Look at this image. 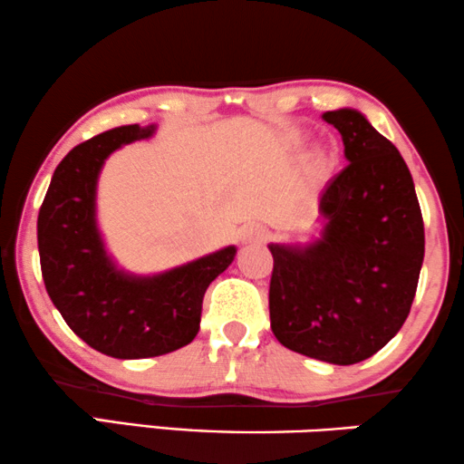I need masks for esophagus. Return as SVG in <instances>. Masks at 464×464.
Masks as SVG:
<instances>
[{"mask_svg":"<svg viewBox=\"0 0 464 464\" xmlns=\"http://www.w3.org/2000/svg\"><path fill=\"white\" fill-rule=\"evenodd\" d=\"M264 237H266L264 227L257 226V224H246V226L240 227V240H243V243H246V245L248 243H261Z\"/></svg>","mask_w":464,"mask_h":464,"instance_id":"1","label":"esophagus"}]
</instances>
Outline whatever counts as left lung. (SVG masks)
I'll return each mask as SVG.
<instances>
[{"label": "left lung", "mask_w": 464, "mask_h": 464, "mask_svg": "<svg viewBox=\"0 0 464 464\" xmlns=\"http://www.w3.org/2000/svg\"><path fill=\"white\" fill-rule=\"evenodd\" d=\"M322 119L339 130L349 165L322 190V237L270 245V320L285 347L349 366L385 347L411 314L425 226L398 149L353 109Z\"/></svg>", "instance_id": "8db88e82"}]
</instances>
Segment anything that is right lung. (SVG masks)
<instances>
[{"mask_svg":"<svg viewBox=\"0 0 464 464\" xmlns=\"http://www.w3.org/2000/svg\"><path fill=\"white\" fill-rule=\"evenodd\" d=\"M154 125H123L79 144L53 171L37 218L42 276L71 331L119 360L154 358L197 337L207 286L232 264L226 246L157 276L112 264L96 226V184L106 157L150 138Z\"/></svg>","mask_w":464,"mask_h":464,"instance_id":"obj_1","label":"right lung"}]
</instances>
